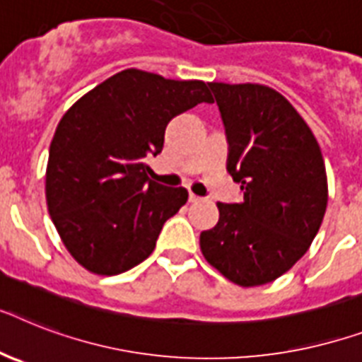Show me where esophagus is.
Here are the masks:
<instances>
[{
  "label": "esophagus",
  "instance_id": "esophagus-1",
  "mask_svg": "<svg viewBox=\"0 0 362 362\" xmlns=\"http://www.w3.org/2000/svg\"><path fill=\"white\" fill-rule=\"evenodd\" d=\"M199 201H202V197L195 195L193 191H189V202H199Z\"/></svg>",
  "mask_w": 362,
  "mask_h": 362
}]
</instances>
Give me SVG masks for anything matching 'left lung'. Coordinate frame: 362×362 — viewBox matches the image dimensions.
<instances>
[{
  "instance_id": "1",
  "label": "left lung",
  "mask_w": 362,
  "mask_h": 362,
  "mask_svg": "<svg viewBox=\"0 0 362 362\" xmlns=\"http://www.w3.org/2000/svg\"><path fill=\"white\" fill-rule=\"evenodd\" d=\"M228 143L227 171L242 202H217L219 221L201 232L208 262L240 286H260L307 252L327 208L322 151L281 93L257 83H210Z\"/></svg>"
}]
</instances>
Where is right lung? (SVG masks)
<instances>
[{"instance_id":"1","label":"right lung","mask_w":362,"mask_h":362,"mask_svg":"<svg viewBox=\"0 0 362 362\" xmlns=\"http://www.w3.org/2000/svg\"><path fill=\"white\" fill-rule=\"evenodd\" d=\"M211 104L204 81L128 69L76 102L49 145L46 201L64 247L85 269L119 275L151 257L186 187L148 178L169 120Z\"/></svg>"}]
</instances>
